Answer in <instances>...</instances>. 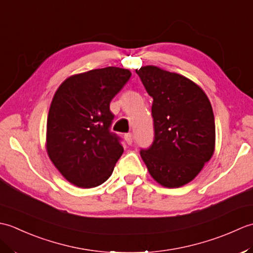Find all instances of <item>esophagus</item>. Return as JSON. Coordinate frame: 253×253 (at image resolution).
Segmentation results:
<instances>
[{"label": "esophagus", "mask_w": 253, "mask_h": 253, "mask_svg": "<svg viewBox=\"0 0 253 253\" xmlns=\"http://www.w3.org/2000/svg\"><path fill=\"white\" fill-rule=\"evenodd\" d=\"M125 140H126V142H127L128 144H131L132 141H133L132 133H126V135H125Z\"/></svg>", "instance_id": "esophagus-1"}]
</instances>
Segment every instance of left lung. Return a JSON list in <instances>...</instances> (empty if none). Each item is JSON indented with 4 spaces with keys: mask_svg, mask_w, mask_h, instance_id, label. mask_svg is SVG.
<instances>
[{
    "mask_svg": "<svg viewBox=\"0 0 253 253\" xmlns=\"http://www.w3.org/2000/svg\"><path fill=\"white\" fill-rule=\"evenodd\" d=\"M152 96L154 137L140 150L150 175L159 184L178 188L191 181L212 158L215 123L204 91L190 79L157 66L137 71Z\"/></svg>",
    "mask_w": 253,
    "mask_h": 253,
    "instance_id": "8db88e82",
    "label": "left lung"
}]
</instances>
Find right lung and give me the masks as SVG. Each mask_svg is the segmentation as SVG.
Returning a JSON list of instances; mask_svg holds the SVG:
<instances>
[{
	"mask_svg": "<svg viewBox=\"0 0 253 253\" xmlns=\"http://www.w3.org/2000/svg\"><path fill=\"white\" fill-rule=\"evenodd\" d=\"M130 76L110 66L74 75L58 87L47 116L46 150L72 184L92 188L112 175L124 148L111 131L110 103Z\"/></svg>",
	"mask_w": 253,
	"mask_h": 253,
	"instance_id": "1",
	"label": "right lung"
}]
</instances>
